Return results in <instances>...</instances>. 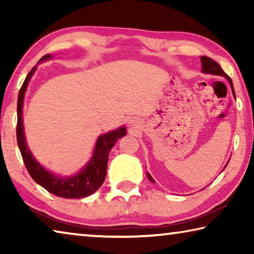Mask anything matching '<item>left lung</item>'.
I'll return each mask as SVG.
<instances>
[{
    "label": "left lung",
    "mask_w": 254,
    "mask_h": 254,
    "mask_svg": "<svg viewBox=\"0 0 254 254\" xmlns=\"http://www.w3.org/2000/svg\"><path fill=\"white\" fill-rule=\"evenodd\" d=\"M200 62H201V71L204 72V74H210V75H217V76H223L225 77V78L229 80V84L231 86V89H232V93H233V96L235 98V92H234V87H233V83H232V79L230 78L229 76H227L224 70L222 69L221 66L218 65V64L215 62V60L210 59L208 57H205V56H201L200 57ZM227 163H229V161H227ZM227 166V165H226ZM226 166L224 167V169L226 168ZM147 176L149 180L151 183H154V179L151 177V175H150L149 173H147Z\"/></svg>",
    "instance_id": "left-lung-1"
}]
</instances>
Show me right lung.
Returning <instances> with one entry per match:
<instances>
[{
  "label": "right lung",
  "mask_w": 254,
  "mask_h": 254,
  "mask_svg": "<svg viewBox=\"0 0 254 254\" xmlns=\"http://www.w3.org/2000/svg\"><path fill=\"white\" fill-rule=\"evenodd\" d=\"M53 58L51 55H46L42 57L39 63ZM37 67H33L25 77L18 96V124H16V140L22 156L23 162L27 167L28 173L32 179L40 186L47 189L51 194L58 197H64L68 199L84 198L95 192L102 186L106 176L107 161L111 149L114 147L119 139L127 134V127H121L118 130L107 132L105 134L98 136L94 148L93 156L86 165L76 175L69 177H62L47 170L44 166L37 161L33 154L28 148L27 140L24 135L22 109L24 94L27 91L29 81L36 71Z\"/></svg>",
  "instance_id": "obj_1"
}]
</instances>
